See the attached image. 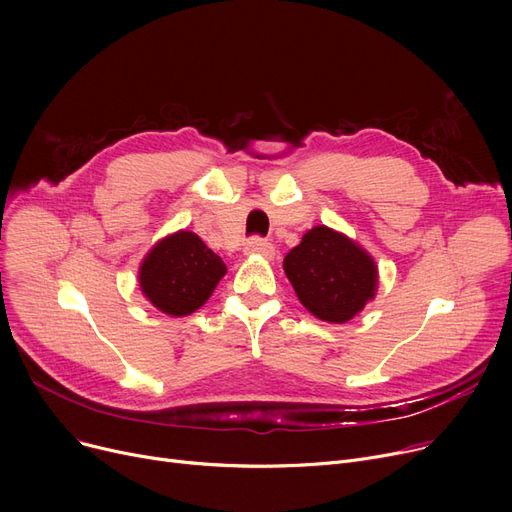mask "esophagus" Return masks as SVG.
<instances>
[{
	"mask_svg": "<svg viewBox=\"0 0 512 512\" xmlns=\"http://www.w3.org/2000/svg\"><path fill=\"white\" fill-rule=\"evenodd\" d=\"M245 251H247L249 255L272 257V255H274V245H272V242H267L265 238H261V236H251V238L247 240Z\"/></svg>",
	"mask_w": 512,
	"mask_h": 512,
	"instance_id": "esophagus-1",
	"label": "esophagus"
}]
</instances>
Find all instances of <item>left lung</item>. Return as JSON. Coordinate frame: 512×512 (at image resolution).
Wrapping results in <instances>:
<instances>
[{"label": "left lung", "mask_w": 512, "mask_h": 512, "mask_svg": "<svg viewBox=\"0 0 512 512\" xmlns=\"http://www.w3.org/2000/svg\"><path fill=\"white\" fill-rule=\"evenodd\" d=\"M284 272L315 317L344 324L375 294L378 267L351 238L326 226L309 230L284 257Z\"/></svg>", "instance_id": "8db88e82"}]
</instances>
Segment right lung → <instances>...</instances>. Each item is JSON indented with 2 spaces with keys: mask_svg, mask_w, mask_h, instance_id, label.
<instances>
[{
  "mask_svg": "<svg viewBox=\"0 0 512 512\" xmlns=\"http://www.w3.org/2000/svg\"><path fill=\"white\" fill-rule=\"evenodd\" d=\"M224 274V261L197 234L180 230L157 242L141 265L139 280L159 311L182 317L211 297Z\"/></svg>",
  "mask_w": 512,
  "mask_h": 512,
  "instance_id": "1",
  "label": "right lung"
}]
</instances>
